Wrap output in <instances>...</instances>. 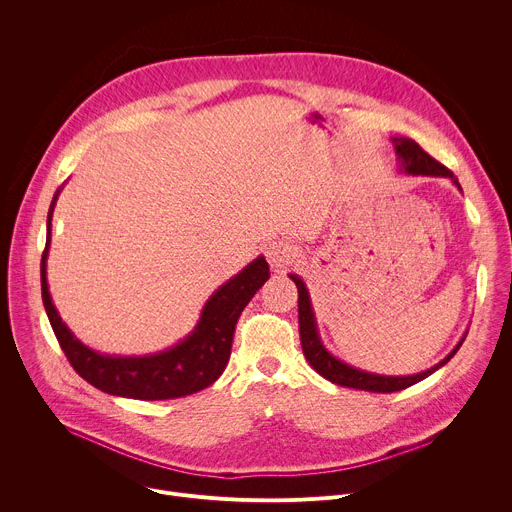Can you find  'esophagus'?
Segmentation results:
<instances>
[{"label":"esophagus","mask_w":512,"mask_h":512,"mask_svg":"<svg viewBox=\"0 0 512 512\" xmlns=\"http://www.w3.org/2000/svg\"><path fill=\"white\" fill-rule=\"evenodd\" d=\"M265 257L269 261V265L275 269V271H281L289 265V247L281 241H271L267 247H265Z\"/></svg>","instance_id":"34e87169"}]
</instances>
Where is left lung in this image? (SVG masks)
<instances>
[{
	"mask_svg": "<svg viewBox=\"0 0 512 512\" xmlns=\"http://www.w3.org/2000/svg\"><path fill=\"white\" fill-rule=\"evenodd\" d=\"M391 143L395 148V156H397V170L399 174H407V176H429V178H450L452 184H456V188L462 192V186L458 182V178L440 162H435L429 154H425L419 143H415L409 137H391ZM289 279L296 283L298 287V318H300V338H302V348H304V356L308 358L310 367L322 375L326 381L340 385V387H348V389H358V391H373V393H393V391H401L407 389L423 379H427L429 375H433L435 371H440L444 364L450 362V358L458 352V348L462 346V342L466 340V334L458 340V344L450 350L448 356H444L440 362L433 364V367L421 371V373H413V375H379V373H371L364 371L358 367H352V364L340 360L338 356H334L322 342L320 330H318V322H316V314H314V306H312V298L306 281L298 275V273H289Z\"/></svg>",
	"mask_w": 512,
	"mask_h": 512,
	"instance_id": "obj_1",
	"label": "left lung"
}]
</instances>
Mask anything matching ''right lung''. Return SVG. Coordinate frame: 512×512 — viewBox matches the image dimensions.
<instances>
[{"label":"right lung","mask_w":512,"mask_h":512,"mask_svg":"<svg viewBox=\"0 0 512 512\" xmlns=\"http://www.w3.org/2000/svg\"><path fill=\"white\" fill-rule=\"evenodd\" d=\"M64 184L54 192L48 221H46V249L42 253V302L50 326L75 371L93 387L115 397H129L141 401H162L198 393L212 385L227 369L235 324L257 294L259 287L269 279V265L263 255L245 265L237 275L227 279L200 310V318L192 332L166 350L141 356H121L99 352L81 342L60 318L46 277V261L52 237V214Z\"/></svg>","instance_id":"obj_1"}]
</instances>
